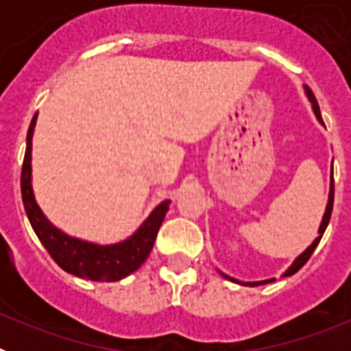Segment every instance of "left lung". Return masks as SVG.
<instances>
[{"instance_id":"obj_1","label":"left lung","mask_w":351,"mask_h":351,"mask_svg":"<svg viewBox=\"0 0 351 351\" xmlns=\"http://www.w3.org/2000/svg\"><path fill=\"white\" fill-rule=\"evenodd\" d=\"M306 95H308L309 101H311V104H313V110H315V116L318 117V121H320L322 125H324V119H322V114H320V107H318V101H316L315 95H313V91H311V89L308 88V86H306ZM332 206H334V172L330 173V193H328V204H327V209H325L324 219H322L320 230H318V237H316L315 241H313V244H311V246H309L308 250L304 251L302 255H299V256H297V260H295V262L291 263V265H290V269H288V271L285 272L283 276H291V274H295V272L299 271L300 267H302L304 263L308 262V260H309V256L313 255V251L316 250V246H318V243H320V239H322V235H324L325 228H327L328 221H330V214H332ZM223 276H225L226 280H232V281H235V283H241V281L234 280V278H230V276H226V274H223ZM271 281H274V280L255 281V283H244V285H247V287H258V285L271 283ZM241 285H243V283H241Z\"/></svg>"}]
</instances>
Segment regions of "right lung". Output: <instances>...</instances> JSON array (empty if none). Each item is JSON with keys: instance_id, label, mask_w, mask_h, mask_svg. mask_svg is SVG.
Segmentation results:
<instances>
[{"instance_id": "add662e5", "label": "right lung", "mask_w": 351, "mask_h": 351, "mask_svg": "<svg viewBox=\"0 0 351 351\" xmlns=\"http://www.w3.org/2000/svg\"><path fill=\"white\" fill-rule=\"evenodd\" d=\"M35 125L36 114L31 119L29 130H27L26 153H24L23 172H21V193H23V204L27 218L35 234L38 235L40 243L45 246L52 260L63 271L84 278V280L110 283V281L123 280L133 271H137L153 250L158 230L169 210L170 200L161 202L149 214V218L142 223L141 228L119 244L98 246V244L86 243V241L63 234L43 216L31 188V138H33Z\"/></svg>"}]
</instances>
